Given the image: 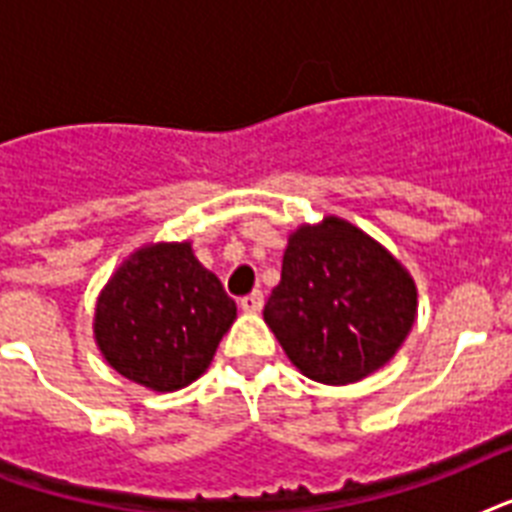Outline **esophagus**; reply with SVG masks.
I'll return each instance as SVG.
<instances>
[{"label": "esophagus", "instance_id": "1", "mask_svg": "<svg viewBox=\"0 0 512 512\" xmlns=\"http://www.w3.org/2000/svg\"><path fill=\"white\" fill-rule=\"evenodd\" d=\"M239 305H241V311H244V313H260V311H263V292L257 289V292H252V295L241 297Z\"/></svg>", "mask_w": 512, "mask_h": 512}]
</instances>
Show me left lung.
Instances as JSON below:
<instances>
[{
	"mask_svg": "<svg viewBox=\"0 0 512 512\" xmlns=\"http://www.w3.org/2000/svg\"><path fill=\"white\" fill-rule=\"evenodd\" d=\"M414 313V281L396 257L340 217H324L289 236L263 316L305 377L348 385L388 364Z\"/></svg>",
	"mask_w": 512,
	"mask_h": 512,
	"instance_id": "8db88e82",
	"label": "left lung"
}]
</instances>
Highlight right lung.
<instances>
[{"mask_svg":"<svg viewBox=\"0 0 512 512\" xmlns=\"http://www.w3.org/2000/svg\"><path fill=\"white\" fill-rule=\"evenodd\" d=\"M236 319V303L188 241L135 252L100 292L95 340L127 380L151 390L191 385Z\"/></svg>","mask_w":512,"mask_h":512,"instance_id":"obj_1","label":"right lung"}]
</instances>
